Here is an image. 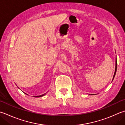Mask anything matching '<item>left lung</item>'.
Masks as SVG:
<instances>
[{
  "mask_svg": "<svg viewBox=\"0 0 125 125\" xmlns=\"http://www.w3.org/2000/svg\"><path fill=\"white\" fill-rule=\"evenodd\" d=\"M116 69H117V61H116V59H115V72H114V76H113V80L114 78V77H115V74H116ZM92 95H93V94H92Z\"/></svg>",
  "mask_w": 125,
  "mask_h": 125,
  "instance_id": "left-lung-1",
  "label": "left lung"
}]
</instances>
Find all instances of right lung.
<instances>
[{
    "instance_id": "1",
    "label": "right lung",
    "mask_w": 125,
    "mask_h": 125,
    "mask_svg": "<svg viewBox=\"0 0 125 125\" xmlns=\"http://www.w3.org/2000/svg\"><path fill=\"white\" fill-rule=\"evenodd\" d=\"M26 94V93H25ZM46 94V93H45V94H42V95H38V96H34V97H42V96H44V95Z\"/></svg>"
}]
</instances>
